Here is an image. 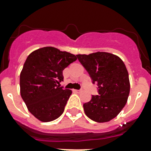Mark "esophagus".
Here are the masks:
<instances>
[{"mask_svg": "<svg viewBox=\"0 0 151 151\" xmlns=\"http://www.w3.org/2000/svg\"><path fill=\"white\" fill-rule=\"evenodd\" d=\"M73 92H77V93H79V92H81V90H76V89H74V90H73Z\"/></svg>", "mask_w": 151, "mask_h": 151, "instance_id": "34e87169", "label": "esophagus"}]
</instances>
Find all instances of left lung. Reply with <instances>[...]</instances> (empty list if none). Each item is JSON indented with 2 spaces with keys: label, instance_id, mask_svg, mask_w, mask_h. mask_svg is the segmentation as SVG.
Wrapping results in <instances>:
<instances>
[{
  "label": "left lung",
  "instance_id": "left-lung-1",
  "mask_svg": "<svg viewBox=\"0 0 151 151\" xmlns=\"http://www.w3.org/2000/svg\"><path fill=\"white\" fill-rule=\"evenodd\" d=\"M77 57L89 73L92 83L98 85L99 95L92 96L83 105L85 114L94 122H110L124 108L130 92L129 73L124 62L104 52Z\"/></svg>",
  "mask_w": 151,
  "mask_h": 151
}]
</instances>
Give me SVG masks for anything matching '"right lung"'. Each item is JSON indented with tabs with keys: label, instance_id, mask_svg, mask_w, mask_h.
I'll return each mask as SVG.
<instances>
[{
	"label": "right lung",
	"instance_id": "add662e5",
	"mask_svg": "<svg viewBox=\"0 0 151 151\" xmlns=\"http://www.w3.org/2000/svg\"><path fill=\"white\" fill-rule=\"evenodd\" d=\"M76 60V55L54 47L39 48L28 55L20 73V94L37 119L52 122L63 113L72 91L60 87L63 70Z\"/></svg>",
	"mask_w": 151,
	"mask_h": 151
}]
</instances>
